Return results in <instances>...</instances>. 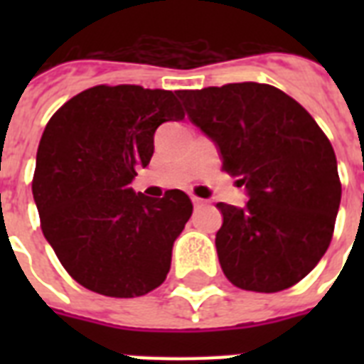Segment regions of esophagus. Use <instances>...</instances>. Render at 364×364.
<instances>
[{"instance_id":"obj_1","label":"esophagus","mask_w":364,"mask_h":364,"mask_svg":"<svg viewBox=\"0 0 364 364\" xmlns=\"http://www.w3.org/2000/svg\"><path fill=\"white\" fill-rule=\"evenodd\" d=\"M193 204H194V208H200V205H204V204H205V200L196 198V196H193Z\"/></svg>"}]
</instances>
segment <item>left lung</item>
<instances>
[{"mask_svg":"<svg viewBox=\"0 0 364 364\" xmlns=\"http://www.w3.org/2000/svg\"><path fill=\"white\" fill-rule=\"evenodd\" d=\"M177 96L247 191L243 208L219 202V262L236 287L277 293L314 270L340 208L336 154L302 105L279 88L232 82Z\"/></svg>","mask_w":364,"mask_h":364,"instance_id":"1","label":"left lung"}]
</instances>
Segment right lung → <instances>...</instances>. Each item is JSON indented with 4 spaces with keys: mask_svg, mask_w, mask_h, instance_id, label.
Instances as JSON below:
<instances>
[{
    "mask_svg": "<svg viewBox=\"0 0 364 364\" xmlns=\"http://www.w3.org/2000/svg\"><path fill=\"white\" fill-rule=\"evenodd\" d=\"M176 94L100 85L65 102L43 132L31 183L41 230L68 274L94 293L141 296L170 272L193 202L177 188L162 198L136 194L132 181L151 162L156 128L185 117Z\"/></svg>",
    "mask_w": 364,
    "mask_h": 364,
    "instance_id": "right-lung-1",
    "label": "right lung"
}]
</instances>
